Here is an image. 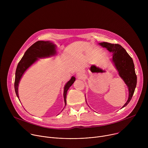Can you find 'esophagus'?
Listing matches in <instances>:
<instances>
[{"instance_id":"obj_1","label":"esophagus","mask_w":148,"mask_h":148,"mask_svg":"<svg viewBox=\"0 0 148 148\" xmlns=\"http://www.w3.org/2000/svg\"><path fill=\"white\" fill-rule=\"evenodd\" d=\"M77 77L78 78H81L82 77V75H81V73H77Z\"/></svg>"}]
</instances>
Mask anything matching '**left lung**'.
I'll return each mask as SVG.
<instances>
[{"label": "left lung", "mask_w": 148, "mask_h": 148, "mask_svg": "<svg viewBox=\"0 0 148 148\" xmlns=\"http://www.w3.org/2000/svg\"><path fill=\"white\" fill-rule=\"evenodd\" d=\"M98 45L103 48H106L110 53H112L111 60L114 66L118 71L119 77L128 87L129 91L128 99L122 107V108L126 107L131 100L136 86L137 77L135 74L133 60L119 45L111 44L107 42L99 43Z\"/></svg>", "instance_id": "obj_1"}]
</instances>
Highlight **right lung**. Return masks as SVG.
I'll list each match as a JSON object with an SVG mask.
<instances>
[{"instance_id":"obj_1","label":"right lung","mask_w":148,"mask_h":148,"mask_svg":"<svg viewBox=\"0 0 148 148\" xmlns=\"http://www.w3.org/2000/svg\"><path fill=\"white\" fill-rule=\"evenodd\" d=\"M56 49V45L50 41H38L26 50L23 57L18 62L15 73L14 90L18 99V84L25 73L38 60V58L50 57L56 55L57 53ZM75 81V78L73 76L64 86L63 97H64L65 107L67 103L66 97L67 91Z\"/></svg>"}]
</instances>
